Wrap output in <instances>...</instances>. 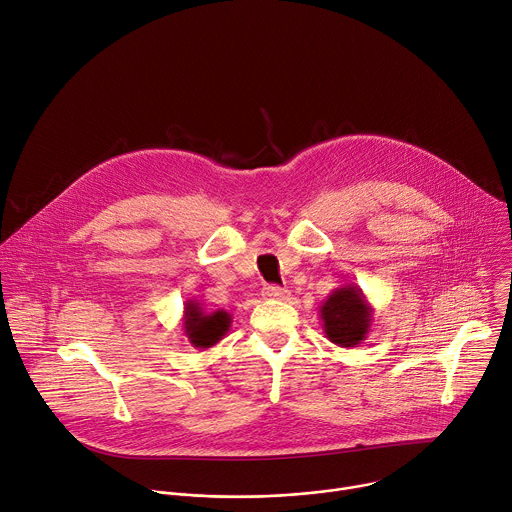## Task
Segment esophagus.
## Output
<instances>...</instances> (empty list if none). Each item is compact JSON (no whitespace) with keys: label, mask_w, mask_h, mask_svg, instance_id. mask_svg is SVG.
Listing matches in <instances>:
<instances>
[{"label":"esophagus","mask_w":512,"mask_h":512,"mask_svg":"<svg viewBox=\"0 0 512 512\" xmlns=\"http://www.w3.org/2000/svg\"><path fill=\"white\" fill-rule=\"evenodd\" d=\"M263 298H267V300H285L287 289H283L279 285H265L263 287Z\"/></svg>","instance_id":"esophagus-1"}]
</instances>
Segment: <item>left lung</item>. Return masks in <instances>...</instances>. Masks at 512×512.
<instances>
[{
  "instance_id": "obj_1",
  "label": "left lung",
  "mask_w": 512,
  "mask_h": 512,
  "mask_svg": "<svg viewBox=\"0 0 512 512\" xmlns=\"http://www.w3.org/2000/svg\"><path fill=\"white\" fill-rule=\"evenodd\" d=\"M326 338L342 348L367 340L373 326V306L354 283L336 287L320 306Z\"/></svg>"
}]
</instances>
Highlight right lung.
Returning <instances> with one entry per match:
<instances>
[{"mask_svg":"<svg viewBox=\"0 0 512 512\" xmlns=\"http://www.w3.org/2000/svg\"><path fill=\"white\" fill-rule=\"evenodd\" d=\"M231 314L225 310L206 312L198 300H188L184 304L182 328L188 342L194 348L208 350L216 342H221L231 328Z\"/></svg>","mask_w":512,"mask_h":512,"instance_id":"right-lung-1","label":"right lung"}]
</instances>
